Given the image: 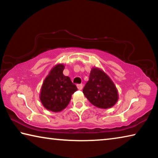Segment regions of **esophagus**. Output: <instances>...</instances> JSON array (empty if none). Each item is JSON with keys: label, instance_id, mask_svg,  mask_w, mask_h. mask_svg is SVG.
<instances>
[{"label": "esophagus", "instance_id": "34e87169", "mask_svg": "<svg viewBox=\"0 0 158 158\" xmlns=\"http://www.w3.org/2000/svg\"><path fill=\"white\" fill-rule=\"evenodd\" d=\"M77 89H78L79 90H82L83 89V85L82 84H78L77 85Z\"/></svg>", "mask_w": 158, "mask_h": 158}]
</instances>
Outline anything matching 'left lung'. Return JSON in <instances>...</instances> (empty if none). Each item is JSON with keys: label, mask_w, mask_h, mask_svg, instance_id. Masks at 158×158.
Segmentation results:
<instances>
[{"label": "left lung", "mask_w": 158, "mask_h": 158, "mask_svg": "<svg viewBox=\"0 0 158 158\" xmlns=\"http://www.w3.org/2000/svg\"><path fill=\"white\" fill-rule=\"evenodd\" d=\"M83 93L90 103L100 109H109L118 100L114 83L102 69L93 68Z\"/></svg>", "instance_id": "1"}]
</instances>
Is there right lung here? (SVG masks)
I'll list each match as a JSON object with an SVG mask.
<instances>
[{
    "label": "right lung",
    "mask_w": 158,
    "mask_h": 158,
    "mask_svg": "<svg viewBox=\"0 0 158 158\" xmlns=\"http://www.w3.org/2000/svg\"><path fill=\"white\" fill-rule=\"evenodd\" d=\"M64 69L63 64L53 66L44 79L40 90V100L42 105L53 112H59L65 109L72 95L77 90L69 77L63 74Z\"/></svg>",
    "instance_id": "right-lung-1"
}]
</instances>
